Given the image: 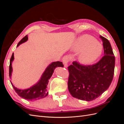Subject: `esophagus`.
Segmentation results:
<instances>
[{
  "instance_id": "34e87169",
  "label": "esophagus",
  "mask_w": 124,
  "mask_h": 124,
  "mask_svg": "<svg viewBox=\"0 0 124 124\" xmlns=\"http://www.w3.org/2000/svg\"><path fill=\"white\" fill-rule=\"evenodd\" d=\"M69 59L68 56H65L64 57H63V58H62V62H63V63H64L65 67L67 66V64H68V63L69 62Z\"/></svg>"
}]
</instances>
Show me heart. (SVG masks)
<instances>
[{"mask_svg":"<svg viewBox=\"0 0 124 124\" xmlns=\"http://www.w3.org/2000/svg\"><path fill=\"white\" fill-rule=\"evenodd\" d=\"M75 50L82 52L79 56L80 61L84 63H91L101 55L102 47L96 40L88 35L82 36L78 39L75 46Z\"/></svg>","mask_w":124,"mask_h":124,"instance_id":"heart-1","label":"heart"}]
</instances>
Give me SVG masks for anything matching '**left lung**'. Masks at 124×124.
Instances as JSON below:
<instances>
[{"label": "left lung", "instance_id": "1", "mask_svg": "<svg viewBox=\"0 0 124 124\" xmlns=\"http://www.w3.org/2000/svg\"><path fill=\"white\" fill-rule=\"evenodd\" d=\"M100 37L104 55L98 62L84 65L74 62L68 67V87L74 98L87 101L95 100L106 91L113 80L115 56L108 40Z\"/></svg>", "mask_w": 124, "mask_h": 124}]
</instances>
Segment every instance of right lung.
<instances>
[{"label":"right lung","instance_id":"1","mask_svg":"<svg viewBox=\"0 0 124 124\" xmlns=\"http://www.w3.org/2000/svg\"><path fill=\"white\" fill-rule=\"evenodd\" d=\"M28 40L27 35L25 36L18 43L17 47L20 46L22 43H23ZM14 60V53H13L12 56L10 58V66H9V77L11 78V73L12 72V62ZM57 67H63L62 62H53L48 66L45 70L41 77L40 81L30 87L28 89L21 90L15 87L11 82L15 91L17 93L18 95L20 96L21 98H23L27 100H37L42 99L47 96L48 95V92L47 91V85L48 83V80L53 74L54 69ZM11 82V81H10Z\"/></svg>","mask_w":124,"mask_h":124}]
</instances>
